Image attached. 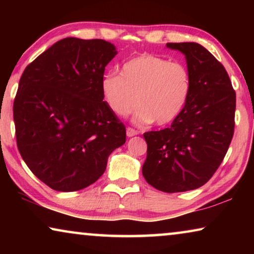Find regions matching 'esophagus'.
I'll return each instance as SVG.
<instances>
[{
  "mask_svg": "<svg viewBox=\"0 0 254 254\" xmlns=\"http://www.w3.org/2000/svg\"><path fill=\"white\" fill-rule=\"evenodd\" d=\"M126 134H127V136H128V137L135 136V135H137V130H135V129H133V128L128 127L127 129H126Z\"/></svg>",
  "mask_w": 254,
  "mask_h": 254,
  "instance_id": "34e87169",
  "label": "esophagus"
}]
</instances>
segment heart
<instances>
[{
  "label": "heart",
  "mask_w": 254,
  "mask_h": 254,
  "mask_svg": "<svg viewBox=\"0 0 254 254\" xmlns=\"http://www.w3.org/2000/svg\"><path fill=\"white\" fill-rule=\"evenodd\" d=\"M190 92L187 68L152 54H141L125 62L120 75H105L100 81L104 103L118 117H127L136 106L134 123L164 126L183 112Z\"/></svg>",
  "instance_id": "heart-1"
}]
</instances>
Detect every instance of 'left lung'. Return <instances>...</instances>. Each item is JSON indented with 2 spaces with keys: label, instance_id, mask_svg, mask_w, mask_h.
<instances>
[{
  "label": "left lung",
  "instance_id": "8db88e82",
  "mask_svg": "<svg viewBox=\"0 0 254 254\" xmlns=\"http://www.w3.org/2000/svg\"><path fill=\"white\" fill-rule=\"evenodd\" d=\"M185 55L190 92L169 128L144 133L147 159L142 175L166 193L199 189L211 178L227 154L235 128L236 92L228 72L196 43H169Z\"/></svg>",
  "mask_w": 254,
  "mask_h": 254
}]
</instances>
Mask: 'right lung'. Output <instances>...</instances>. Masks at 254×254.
Segmentation results:
<instances>
[{"mask_svg":"<svg viewBox=\"0 0 254 254\" xmlns=\"http://www.w3.org/2000/svg\"><path fill=\"white\" fill-rule=\"evenodd\" d=\"M117 48L102 39L69 37L24 70L13 102L17 147L51 189H85L126 142V129L103 102L100 81Z\"/></svg>","mask_w":254,"mask_h":254,"instance_id":"add662e5","label":"right lung"}]
</instances>
